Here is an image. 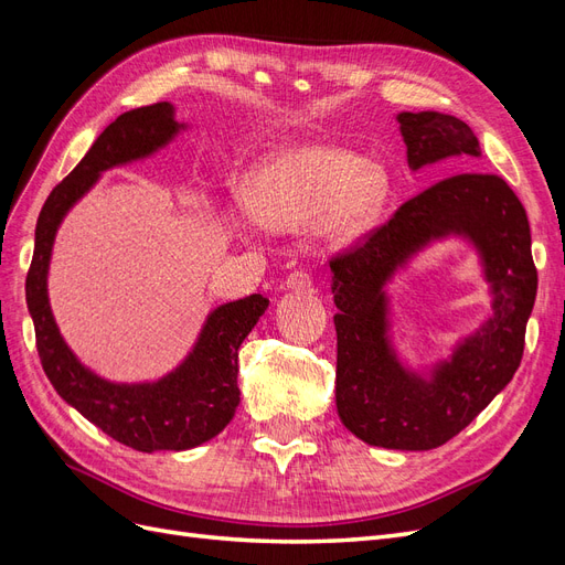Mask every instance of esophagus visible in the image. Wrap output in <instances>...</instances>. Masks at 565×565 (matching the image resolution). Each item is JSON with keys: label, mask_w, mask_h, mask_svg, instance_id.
I'll return each instance as SVG.
<instances>
[{"label": "esophagus", "mask_w": 565, "mask_h": 565, "mask_svg": "<svg viewBox=\"0 0 565 565\" xmlns=\"http://www.w3.org/2000/svg\"><path fill=\"white\" fill-rule=\"evenodd\" d=\"M285 287L292 292H313V278L306 270H292L285 280Z\"/></svg>", "instance_id": "obj_1"}]
</instances>
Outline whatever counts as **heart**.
Instances as JSON below:
<instances>
[{
    "instance_id": "obj_1",
    "label": "heart",
    "mask_w": 565,
    "mask_h": 565,
    "mask_svg": "<svg viewBox=\"0 0 565 565\" xmlns=\"http://www.w3.org/2000/svg\"><path fill=\"white\" fill-rule=\"evenodd\" d=\"M388 177L344 148H299L266 162L254 177L252 195L237 198L245 221L270 231L299 233L318 226L332 245H349L380 218Z\"/></svg>"
}]
</instances>
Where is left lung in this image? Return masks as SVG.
<instances>
[{
  "label": "left lung",
  "instance_id": "left-lung-1",
  "mask_svg": "<svg viewBox=\"0 0 565 565\" xmlns=\"http://www.w3.org/2000/svg\"><path fill=\"white\" fill-rule=\"evenodd\" d=\"M407 164L481 156L471 127L434 110L401 113ZM465 234L484 259L493 318L441 364L431 381L407 373L387 347L383 285L424 244ZM337 328V409L370 446L434 450L469 426L521 365L537 268L521 200L498 174L465 172L403 202L384 226L330 259Z\"/></svg>",
  "mask_w": 565,
  "mask_h": 565
}]
</instances>
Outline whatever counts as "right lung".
Instances as JSON below:
<instances>
[{"label": "right lung", "instance_id": "obj_1", "mask_svg": "<svg viewBox=\"0 0 565 565\" xmlns=\"http://www.w3.org/2000/svg\"><path fill=\"white\" fill-rule=\"evenodd\" d=\"M174 108L162 100L119 115L82 162L49 193L38 218L35 254L25 278L28 311L35 322L38 353L58 396L100 431L139 452L188 450L226 429L241 403L237 349L268 309L249 295L218 306L207 318L193 353L156 384H110L79 365L56 328L46 297V270L54 235L65 212L89 191L100 172L162 148L181 129Z\"/></svg>", "mask_w": 565, "mask_h": 565}]
</instances>
